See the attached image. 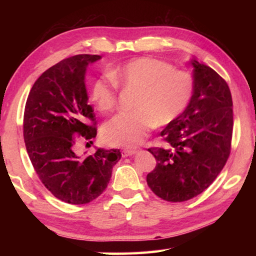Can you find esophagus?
<instances>
[{
  "mask_svg": "<svg viewBox=\"0 0 256 256\" xmlns=\"http://www.w3.org/2000/svg\"><path fill=\"white\" fill-rule=\"evenodd\" d=\"M136 152V150H131V149H124L122 151L123 157H128V156H132Z\"/></svg>",
  "mask_w": 256,
  "mask_h": 256,
  "instance_id": "1",
  "label": "esophagus"
}]
</instances>
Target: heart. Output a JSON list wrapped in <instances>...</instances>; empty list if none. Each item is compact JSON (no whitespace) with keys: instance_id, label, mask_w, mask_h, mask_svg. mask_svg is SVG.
<instances>
[{"instance_id":"obj_1","label":"heart","mask_w":256,"mask_h":256,"mask_svg":"<svg viewBox=\"0 0 256 256\" xmlns=\"http://www.w3.org/2000/svg\"><path fill=\"white\" fill-rule=\"evenodd\" d=\"M110 74L112 80L99 78L92 84L90 98L99 112L114 110L118 86L136 92L133 112L116 115L104 125V140L110 146L133 148L141 144L154 125L166 126L174 122L193 96L192 76L160 60H131Z\"/></svg>"}]
</instances>
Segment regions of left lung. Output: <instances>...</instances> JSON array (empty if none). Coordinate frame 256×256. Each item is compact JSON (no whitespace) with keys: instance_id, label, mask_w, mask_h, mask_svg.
<instances>
[{"instance_id":"left-lung-1","label":"left lung","mask_w":256,"mask_h":256,"mask_svg":"<svg viewBox=\"0 0 256 256\" xmlns=\"http://www.w3.org/2000/svg\"><path fill=\"white\" fill-rule=\"evenodd\" d=\"M194 90L186 110L162 132L168 148H150L157 160L146 175L156 196L168 202L198 196L226 164L232 149V99L214 68L193 60Z\"/></svg>"}]
</instances>
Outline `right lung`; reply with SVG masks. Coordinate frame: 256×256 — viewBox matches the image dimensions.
Returning <instances> with one entry per match:
<instances>
[{
  "label": "right lung",
  "instance_id": "obj_1",
  "mask_svg": "<svg viewBox=\"0 0 256 256\" xmlns=\"http://www.w3.org/2000/svg\"><path fill=\"white\" fill-rule=\"evenodd\" d=\"M99 58L80 54L50 68L34 84L24 107V138L34 170L55 198L70 204L100 196L122 157L118 149H98L86 157L74 152L79 138L92 142L97 136L84 74L86 66Z\"/></svg>",
  "mask_w": 256,
  "mask_h": 256
}]
</instances>
